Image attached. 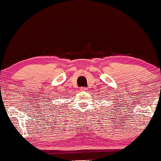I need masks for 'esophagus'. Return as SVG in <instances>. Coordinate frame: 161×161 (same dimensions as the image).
Wrapping results in <instances>:
<instances>
[{
	"label": "esophagus",
	"mask_w": 161,
	"mask_h": 161,
	"mask_svg": "<svg viewBox=\"0 0 161 161\" xmlns=\"http://www.w3.org/2000/svg\"><path fill=\"white\" fill-rule=\"evenodd\" d=\"M80 92H87V87H80Z\"/></svg>",
	"instance_id": "obj_1"
}]
</instances>
